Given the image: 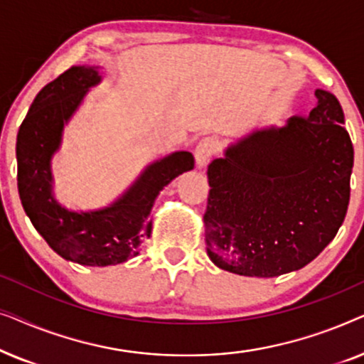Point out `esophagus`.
I'll return each instance as SVG.
<instances>
[{"mask_svg":"<svg viewBox=\"0 0 364 364\" xmlns=\"http://www.w3.org/2000/svg\"><path fill=\"white\" fill-rule=\"evenodd\" d=\"M218 152V142L215 141L213 137H203L202 141H198L197 147H196V152H193V156H196V162L198 167H203L207 166L208 162L212 161V157L215 156Z\"/></svg>","mask_w":364,"mask_h":364,"instance_id":"obj_1","label":"esophagus"}]
</instances>
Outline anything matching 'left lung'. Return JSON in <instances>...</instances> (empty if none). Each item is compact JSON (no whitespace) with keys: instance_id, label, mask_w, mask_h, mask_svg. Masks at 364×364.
Here are the masks:
<instances>
[{"instance_id":"obj_1","label":"left lung","mask_w":364,"mask_h":364,"mask_svg":"<svg viewBox=\"0 0 364 364\" xmlns=\"http://www.w3.org/2000/svg\"><path fill=\"white\" fill-rule=\"evenodd\" d=\"M315 96L306 117L248 134L208 166L205 243L222 270H300L345 220L355 152L338 99L323 89Z\"/></svg>"}]
</instances>
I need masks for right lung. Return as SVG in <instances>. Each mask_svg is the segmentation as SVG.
Listing matches in <instances>:
<instances>
[{
	"label": "right lung",
	"instance_id": "obj_1",
	"mask_svg": "<svg viewBox=\"0 0 364 364\" xmlns=\"http://www.w3.org/2000/svg\"><path fill=\"white\" fill-rule=\"evenodd\" d=\"M91 66H73L46 84L18 131V192L34 228L58 255L79 265L107 267L139 255L151 235L154 200L167 183L192 171L193 156L181 151L152 162L109 207L73 212L53 196L51 157L61 146L68 124L89 87L101 82Z\"/></svg>",
	"mask_w": 364,
	"mask_h": 364
}]
</instances>
